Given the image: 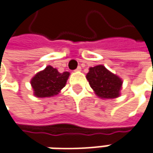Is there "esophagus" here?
Listing matches in <instances>:
<instances>
[{"instance_id": "34e87169", "label": "esophagus", "mask_w": 153, "mask_h": 153, "mask_svg": "<svg viewBox=\"0 0 153 153\" xmlns=\"http://www.w3.org/2000/svg\"><path fill=\"white\" fill-rule=\"evenodd\" d=\"M75 71H76V72H79V71H81V67H80V66H78L76 69H75Z\"/></svg>"}]
</instances>
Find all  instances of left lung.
<instances>
[{
  "label": "left lung",
  "mask_w": 153,
  "mask_h": 153,
  "mask_svg": "<svg viewBox=\"0 0 153 153\" xmlns=\"http://www.w3.org/2000/svg\"><path fill=\"white\" fill-rule=\"evenodd\" d=\"M87 79L95 94L102 98L113 99L119 96L122 79L110 73L103 65L90 67Z\"/></svg>",
  "instance_id": "1"
}]
</instances>
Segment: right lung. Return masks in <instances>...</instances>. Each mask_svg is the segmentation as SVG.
<instances>
[{"instance_id":"right-lung-1","label":"right lung","mask_w":153,"mask_h":153,"mask_svg":"<svg viewBox=\"0 0 153 153\" xmlns=\"http://www.w3.org/2000/svg\"><path fill=\"white\" fill-rule=\"evenodd\" d=\"M69 74L68 72L59 73L57 69L48 65L44 71L36 74L30 81L35 95L43 98L58 94L65 86Z\"/></svg>"}]
</instances>
